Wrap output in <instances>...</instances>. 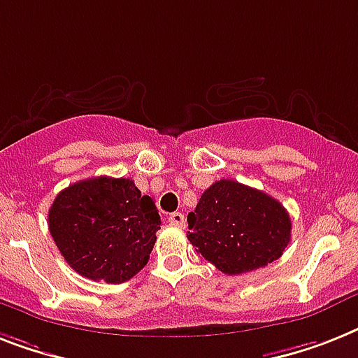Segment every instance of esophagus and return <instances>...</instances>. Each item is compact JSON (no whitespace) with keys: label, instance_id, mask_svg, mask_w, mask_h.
Returning a JSON list of instances; mask_svg holds the SVG:
<instances>
[{"label":"esophagus","instance_id":"1","mask_svg":"<svg viewBox=\"0 0 358 358\" xmlns=\"http://www.w3.org/2000/svg\"><path fill=\"white\" fill-rule=\"evenodd\" d=\"M169 222L173 226H178V228H184L185 226V217L184 213H180V211H174V213L169 215Z\"/></svg>","mask_w":358,"mask_h":358}]
</instances>
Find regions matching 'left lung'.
<instances>
[{"label": "left lung", "instance_id": "1", "mask_svg": "<svg viewBox=\"0 0 358 358\" xmlns=\"http://www.w3.org/2000/svg\"><path fill=\"white\" fill-rule=\"evenodd\" d=\"M187 222L196 254L228 275L280 259L292 229L278 200L235 180H219L206 189Z\"/></svg>", "mask_w": 358, "mask_h": 358}]
</instances>
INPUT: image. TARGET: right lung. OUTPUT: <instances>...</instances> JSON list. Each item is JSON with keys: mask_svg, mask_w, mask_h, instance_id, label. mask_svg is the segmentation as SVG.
<instances>
[{"mask_svg": "<svg viewBox=\"0 0 358 358\" xmlns=\"http://www.w3.org/2000/svg\"><path fill=\"white\" fill-rule=\"evenodd\" d=\"M49 231L66 263L94 281L123 283L150 257L159 213L134 180L95 176L57 194Z\"/></svg>", "mask_w": 358, "mask_h": 358, "instance_id": "obj_1", "label": "right lung"}]
</instances>
